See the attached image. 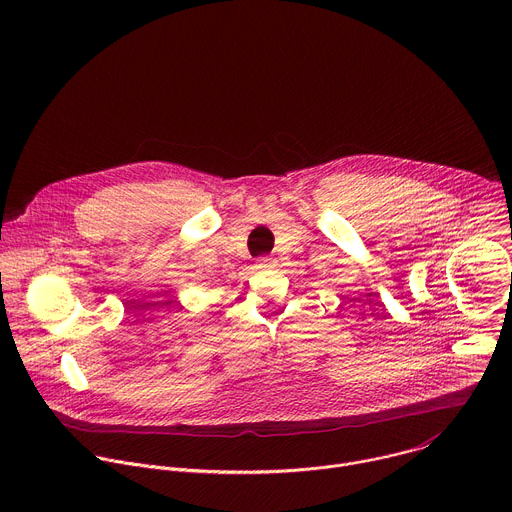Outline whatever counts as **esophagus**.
Instances as JSON below:
<instances>
[{
	"label": "esophagus",
	"mask_w": 512,
	"mask_h": 512,
	"mask_svg": "<svg viewBox=\"0 0 512 512\" xmlns=\"http://www.w3.org/2000/svg\"><path fill=\"white\" fill-rule=\"evenodd\" d=\"M257 267L259 269H273L275 267V259L273 257H261V259H257Z\"/></svg>",
	"instance_id": "obj_1"
}]
</instances>
